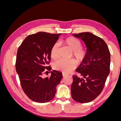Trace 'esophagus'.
Segmentation results:
<instances>
[{
    "instance_id": "esophagus-1",
    "label": "esophagus",
    "mask_w": 121,
    "mask_h": 121,
    "mask_svg": "<svg viewBox=\"0 0 121 121\" xmlns=\"http://www.w3.org/2000/svg\"><path fill=\"white\" fill-rule=\"evenodd\" d=\"M62 75H63V77H65V76L67 75V74H66L65 73H63Z\"/></svg>"
}]
</instances>
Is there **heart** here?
Segmentation results:
<instances>
[{"label":"heart","instance_id":"heart-1","mask_svg":"<svg viewBox=\"0 0 121 121\" xmlns=\"http://www.w3.org/2000/svg\"><path fill=\"white\" fill-rule=\"evenodd\" d=\"M63 43L72 51V57L73 56L78 63H80L85 60L87 54V49L85 46H82V42L79 39L74 37H69L64 39ZM59 44L57 42L55 43L51 47L50 55L51 58L53 60H57L59 58ZM76 66L77 62L75 59H72L69 60L60 59L55 63L54 68L56 70L64 73H69L75 69Z\"/></svg>","mask_w":121,"mask_h":121}]
</instances>
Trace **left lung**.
I'll return each instance as SVG.
<instances>
[{
    "instance_id": "obj_1",
    "label": "left lung",
    "mask_w": 121,
    "mask_h": 121,
    "mask_svg": "<svg viewBox=\"0 0 121 121\" xmlns=\"http://www.w3.org/2000/svg\"><path fill=\"white\" fill-rule=\"evenodd\" d=\"M73 35L85 42L87 54L76 69L80 76L73 75L71 95L75 101L87 103L96 98L103 90L110 73V52L104 39L91 33Z\"/></svg>"
}]
</instances>
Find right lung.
I'll use <instances>...</instances> for the list:
<instances>
[{
  "mask_svg": "<svg viewBox=\"0 0 121 121\" xmlns=\"http://www.w3.org/2000/svg\"><path fill=\"white\" fill-rule=\"evenodd\" d=\"M60 35L45 32L30 35L17 49L15 68L21 87L35 102L44 103L52 100L62 78V73L55 70L51 72L49 77L42 76L52 69L48 65L51 49Z\"/></svg>",
  "mask_w": 121,
  "mask_h": 121,
  "instance_id": "obj_1",
  "label": "right lung"
}]
</instances>
